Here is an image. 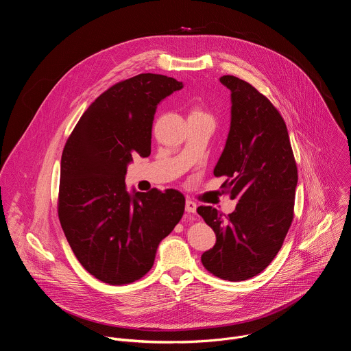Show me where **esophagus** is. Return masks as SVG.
I'll return each instance as SVG.
<instances>
[{"instance_id": "obj_1", "label": "esophagus", "mask_w": 351, "mask_h": 351, "mask_svg": "<svg viewBox=\"0 0 351 351\" xmlns=\"http://www.w3.org/2000/svg\"><path fill=\"white\" fill-rule=\"evenodd\" d=\"M186 213L189 214H195L197 211V204L194 202H191V199H186Z\"/></svg>"}]
</instances>
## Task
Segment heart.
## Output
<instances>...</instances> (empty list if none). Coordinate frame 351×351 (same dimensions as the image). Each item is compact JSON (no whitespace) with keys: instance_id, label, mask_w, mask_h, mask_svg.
I'll use <instances>...</instances> for the list:
<instances>
[{"instance_id":"b5f03b06","label":"heart","mask_w":351,"mask_h":351,"mask_svg":"<svg viewBox=\"0 0 351 351\" xmlns=\"http://www.w3.org/2000/svg\"><path fill=\"white\" fill-rule=\"evenodd\" d=\"M189 117H211L203 107H199V106H194L193 108H191V112H190V115Z\"/></svg>"}]
</instances>
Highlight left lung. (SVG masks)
I'll return each mask as SVG.
<instances>
[{
    "label": "left lung",
    "instance_id": "8db88e82",
    "mask_svg": "<svg viewBox=\"0 0 351 351\" xmlns=\"http://www.w3.org/2000/svg\"><path fill=\"white\" fill-rule=\"evenodd\" d=\"M221 83L232 91V122L214 175L226 176L222 193L237 204L228 217L211 206L197 208L217 234L202 263L214 276L240 282L263 272L279 253L294 217L298 175L276 107L236 76L225 75Z\"/></svg>",
    "mask_w": 351,
    "mask_h": 351
}]
</instances>
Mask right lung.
Returning a JSON list of instances; mask_svg holds the SVG:
<instances>
[{
  "mask_svg": "<svg viewBox=\"0 0 351 351\" xmlns=\"http://www.w3.org/2000/svg\"><path fill=\"white\" fill-rule=\"evenodd\" d=\"M173 77L140 73L112 84L84 111L61 158L58 217L82 267L108 285L141 279L160 241L179 223L184 195L173 189L126 191V167L152 153L161 99L180 90Z\"/></svg>",
  "mask_w": 351,
  "mask_h": 351,
  "instance_id": "add662e5",
  "label": "right lung"
}]
</instances>
